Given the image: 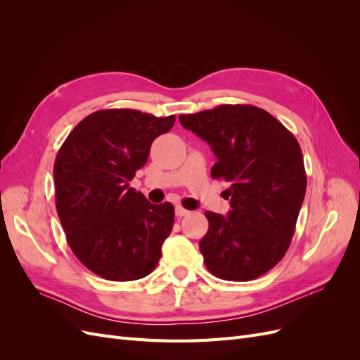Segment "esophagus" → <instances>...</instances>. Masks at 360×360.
<instances>
[{
	"mask_svg": "<svg viewBox=\"0 0 360 360\" xmlns=\"http://www.w3.org/2000/svg\"><path fill=\"white\" fill-rule=\"evenodd\" d=\"M189 213V210H186V209H183L181 205H177L176 207V214L179 216V217H181V216H186Z\"/></svg>",
	"mask_w": 360,
	"mask_h": 360,
	"instance_id": "esophagus-1",
	"label": "esophagus"
}]
</instances>
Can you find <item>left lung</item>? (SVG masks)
<instances>
[{
    "label": "left lung",
    "instance_id": "obj_1",
    "mask_svg": "<svg viewBox=\"0 0 360 360\" xmlns=\"http://www.w3.org/2000/svg\"><path fill=\"white\" fill-rule=\"evenodd\" d=\"M179 118L212 147V177L230 183L228 216L205 212L209 231L200 250L207 270L238 282L264 275L290 248L307 192L297 139L252 105H219Z\"/></svg>",
    "mask_w": 360,
    "mask_h": 360
}]
</instances>
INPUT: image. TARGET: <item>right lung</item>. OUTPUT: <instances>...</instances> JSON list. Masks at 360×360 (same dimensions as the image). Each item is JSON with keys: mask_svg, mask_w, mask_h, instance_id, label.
<instances>
[{"mask_svg": "<svg viewBox=\"0 0 360 360\" xmlns=\"http://www.w3.org/2000/svg\"><path fill=\"white\" fill-rule=\"evenodd\" d=\"M176 115L101 110L64 141L53 163L56 205L72 252L108 281L141 279L158 266L174 225L171 202L151 204L129 188L153 141Z\"/></svg>", "mask_w": 360, "mask_h": 360, "instance_id": "right-lung-1", "label": "right lung"}]
</instances>
